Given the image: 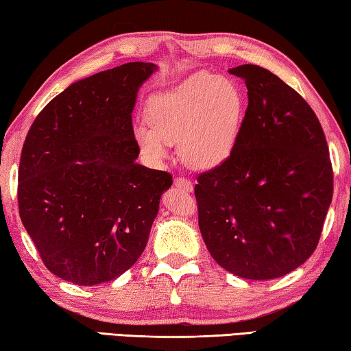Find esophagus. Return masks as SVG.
<instances>
[{
    "label": "esophagus",
    "instance_id": "1",
    "mask_svg": "<svg viewBox=\"0 0 351 351\" xmlns=\"http://www.w3.org/2000/svg\"><path fill=\"white\" fill-rule=\"evenodd\" d=\"M174 185H176V188H179V189H182V191H185V193H193V189H194L193 183L189 182L188 179H183V177H176Z\"/></svg>",
    "mask_w": 351,
    "mask_h": 351
}]
</instances>
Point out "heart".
<instances>
[{
	"label": "heart",
	"mask_w": 351,
	"mask_h": 351,
	"mask_svg": "<svg viewBox=\"0 0 351 351\" xmlns=\"http://www.w3.org/2000/svg\"><path fill=\"white\" fill-rule=\"evenodd\" d=\"M132 137L147 162L158 165L179 140L180 157L193 168H214L231 156L243 119V98L225 77L195 72L154 94Z\"/></svg>",
	"instance_id": "1"
}]
</instances>
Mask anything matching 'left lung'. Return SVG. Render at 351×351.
<instances>
[{
	"mask_svg": "<svg viewBox=\"0 0 351 351\" xmlns=\"http://www.w3.org/2000/svg\"><path fill=\"white\" fill-rule=\"evenodd\" d=\"M228 72L247 84L248 108L231 156L197 177L199 228L226 271L276 279L317 247L333 197L327 140L308 103L273 72Z\"/></svg>",
	"mask_w": 351,
	"mask_h": 351,
	"instance_id": "8db88e82",
	"label": "left lung"
}]
</instances>
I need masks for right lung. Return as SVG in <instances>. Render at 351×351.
<instances>
[{
    "mask_svg": "<svg viewBox=\"0 0 351 351\" xmlns=\"http://www.w3.org/2000/svg\"><path fill=\"white\" fill-rule=\"evenodd\" d=\"M158 67L126 63L78 80L30 126L18 171V206L47 269L100 285L131 268L149 239L171 174L135 163L132 110Z\"/></svg>",
    "mask_w": 351,
    "mask_h": 351,
    "instance_id": "1",
    "label": "right lung"
}]
</instances>
